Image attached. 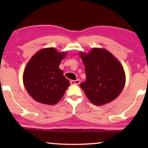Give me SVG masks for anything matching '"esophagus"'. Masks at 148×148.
Segmentation results:
<instances>
[{"mask_svg": "<svg viewBox=\"0 0 148 148\" xmlns=\"http://www.w3.org/2000/svg\"><path fill=\"white\" fill-rule=\"evenodd\" d=\"M81 82V81L79 79H77V80H71V84H76V85H78Z\"/></svg>", "mask_w": 148, "mask_h": 148, "instance_id": "obj_1", "label": "esophagus"}]
</instances>
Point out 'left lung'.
<instances>
[{"label": "left lung", "instance_id": "obj_1", "mask_svg": "<svg viewBox=\"0 0 148 148\" xmlns=\"http://www.w3.org/2000/svg\"><path fill=\"white\" fill-rule=\"evenodd\" d=\"M86 80L79 86L87 98L95 105L114 100L122 92L125 75L118 60L104 49L93 48L88 54L80 53Z\"/></svg>", "mask_w": 148, "mask_h": 148}]
</instances>
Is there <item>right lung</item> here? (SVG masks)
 Returning a JSON list of instances; mask_svg holds the SVG:
<instances>
[{
    "label": "right lung",
    "mask_w": 148,
    "mask_h": 148,
    "mask_svg": "<svg viewBox=\"0 0 148 148\" xmlns=\"http://www.w3.org/2000/svg\"><path fill=\"white\" fill-rule=\"evenodd\" d=\"M66 53L54 48H44L34 54L23 73V84L36 101L45 104H55L59 101L70 82L59 69Z\"/></svg>",
    "instance_id": "right-lung-1"
}]
</instances>
